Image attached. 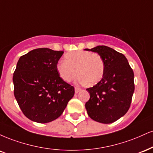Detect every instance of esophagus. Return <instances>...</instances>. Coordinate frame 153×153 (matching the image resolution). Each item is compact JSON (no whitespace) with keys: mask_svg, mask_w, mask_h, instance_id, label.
Returning a JSON list of instances; mask_svg holds the SVG:
<instances>
[{"mask_svg":"<svg viewBox=\"0 0 153 153\" xmlns=\"http://www.w3.org/2000/svg\"><path fill=\"white\" fill-rule=\"evenodd\" d=\"M80 90H81V89H80V88H78V87H75V93H76V94H77V93H79V92H80Z\"/></svg>","mask_w":153,"mask_h":153,"instance_id":"34e87169","label":"esophagus"}]
</instances>
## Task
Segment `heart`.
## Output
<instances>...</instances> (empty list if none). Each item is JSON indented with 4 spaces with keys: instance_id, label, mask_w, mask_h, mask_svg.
I'll use <instances>...</instances> for the list:
<instances>
[{
    "instance_id": "b5f03b06",
    "label": "heart",
    "mask_w": 153,
    "mask_h": 153,
    "mask_svg": "<svg viewBox=\"0 0 153 153\" xmlns=\"http://www.w3.org/2000/svg\"><path fill=\"white\" fill-rule=\"evenodd\" d=\"M65 60H60L56 65L59 76L65 82H69L78 74L80 84H97L104 75L103 59L96 53L87 51H73L65 55Z\"/></svg>"
}]
</instances>
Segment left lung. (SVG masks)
<instances>
[{"label":"left lung","mask_w":153,"mask_h":153,"mask_svg":"<svg viewBox=\"0 0 153 153\" xmlns=\"http://www.w3.org/2000/svg\"><path fill=\"white\" fill-rule=\"evenodd\" d=\"M85 50L98 53L105 64L100 81L86 89L91 97L86 102L85 108L93 120L112 123L129 110L135 91L133 71L126 56L111 48L98 45Z\"/></svg>","instance_id":"left-lung-1"}]
</instances>
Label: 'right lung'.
I'll return each mask as SVG.
<instances>
[{
  "label": "right lung",
  "mask_w": 153,
  "mask_h": 153,
  "mask_svg": "<svg viewBox=\"0 0 153 153\" xmlns=\"http://www.w3.org/2000/svg\"><path fill=\"white\" fill-rule=\"evenodd\" d=\"M63 51L34 49L18 60L13 77L14 95L23 113L34 122L47 123L61 115L75 94L56 70Z\"/></svg>",
  "instance_id": "right-lung-1"
}]
</instances>
